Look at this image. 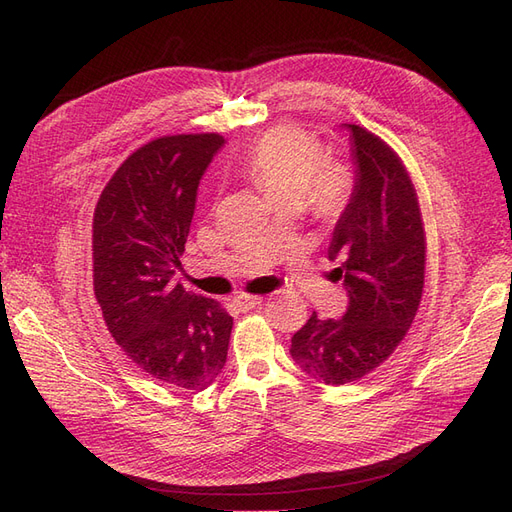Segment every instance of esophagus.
Segmentation results:
<instances>
[{"instance_id":"obj_1","label":"esophagus","mask_w":512,"mask_h":512,"mask_svg":"<svg viewBox=\"0 0 512 512\" xmlns=\"http://www.w3.org/2000/svg\"><path fill=\"white\" fill-rule=\"evenodd\" d=\"M262 303V297H250V294H239L235 297V305L241 309V312H247V309H254Z\"/></svg>"}]
</instances>
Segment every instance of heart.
<instances>
[{
  "mask_svg": "<svg viewBox=\"0 0 512 512\" xmlns=\"http://www.w3.org/2000/svg\"><path fill=\"white\" fill-rule=\"evenodd\" d=\"M312 134L280 126L260 136L243 158V173L277 205L305 203L320 220H335L348 205L352 179L342 166L324 168Z\"/></svg>",
  "mask_w": 512,
  "mask_h": 512,
  "instance_id": "heart-1",
  "label": "heart"
}]
</instances>
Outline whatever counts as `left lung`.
<instances>
[{"label": "left lung", "instance_id": "obj_1", "mask_svg": "<svg viewBox=\"0 0 512 512\" xmlns=\"http://www.w3.org/2000/svg\"><path fill=\"white\" fill-rule=\"evenodd\" d=\"M350 132L354 185L329 243L344 280L342 318L309 316L290 356L324 384H348L382 365L406 337L423 297L425 230L416 192L397 153L361 126Z\"/></svg>", "mask_w": 512, "mask_h": 512}]
</instances>
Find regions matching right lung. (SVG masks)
I'll return each mask as SVG.
<instances>
[{
  "instance_id": "1",
  "label": "right lung",
  "mask_w": 512,
  "mask_h": 512,
  "mask_svg": "<svg viewBox=\"0 0 512 512\" xmlns=\"http://www.w3.org/2000/svg\"><path fill=\"white\" fill-rule=\"evenodd\" d=\"M220 134H177L123 162L94 213V290L108 331L147 376L203 391L222 374L232 318L177 284L198 183Z\"/></svg>"
}]
</instances>
